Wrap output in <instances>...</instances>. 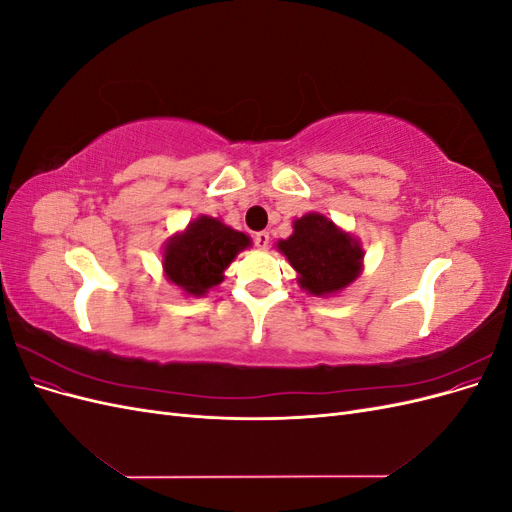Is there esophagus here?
<instances>
[{
    "instance_id": "esophagus-1",
    "label": "esophagus",
    "mask_w": 512,
    "mask_h": 512,
    "mask_svg": "<svg viewBox=\"0 0 512 512\" xmlns=\"http://www.w3.org/2000/svg\"><path fill=\"white\" fill-rule=\"evenodd\" d=\"M269 232L267 230H260V232H256L254 235V243H256V247H260V250H265V247L269 245Z\"/></svg>"
}]
</instances>
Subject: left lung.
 Returning <instances> with one entry per match:
<instances>
[{"instance_id":"1","label":"left lung","mask_w":512,"mask_h":512,"mask_svg":"<svg viewBox=\"0 0 512 512\" xmlns=\"http://www.w3.org/2000/svg\"><path fill=\"white\" fill-rule=\"evenodd\" d=\"M292 235L277 243L299 286L314 297H327L352 284L363 269V247L350 232L337 228L322 213H305L294 220Z\"/></svg>"}]
</instances>
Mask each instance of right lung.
<instances>
[{
    "instance_id": "1",
    "label": "right lung",
    "mask_w": 512,
    "mask_h": 512,
    "mask_svg": "<svg viewBox=\"0 0 512 512\" xmlns=\"http://www.w3.org/2000/svg\"><path fill=\"white\" fill-rule=\"evenodd\" d=\"M250 243L245 232L209 215H200L183 232L168 239L162 267L168 282L179 286L185 294L203 297L224 280L230 262Z\"/></svg>"
}]
</instances>
